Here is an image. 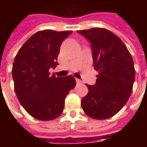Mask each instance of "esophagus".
<instances>
[{
    "instance_id": "34e87169",
    "label": "esophagus",
    "mask_w": 147,
    "mask_h": 147,
    "mask_svg": "<svg viewBox=\"0 0 147 147\" xmlns=\"http://www.w3.org/2000/svg\"><path fill=\"white\" fill-rule=\"evenodd\" d=\"M76 83L79 84V83H82V81L80 80V79H76Z\"/></svg>"
}]
</instances>
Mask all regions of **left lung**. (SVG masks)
Instances as JSON below:
<instances>
[{
    "label": "left lung",
    "instance_id": "obj_1",
    "mask_svg": "<svg viewBox=\"0 0 147 147\" xmlns=\"http://www.w3.org/2000/svg\"><path fill=\"white\" fill-rule=\"evenodd\" d=\"M90 43L94 68L99 74L94 85L82 98L84 113L96 120L110 118L123 108L132 91L136 71L129 51L110 30L92 28L78 30Z\"/></svg>",
    "mask_w": 147,
    "mask_h": 147
}]
</instances>
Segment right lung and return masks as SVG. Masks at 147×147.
<instances>
[{"label": "right lung", "mask_w": 147, "mask_h": 147, "mask_svg": "<svg viewBox=\"0 0 147 147\" xmlns=\"http://www.w3.org/2000/svg\"><path fill=\"white\" fill-rule=\"evenodd\" d=\"M71 30L38 31L18 51L12 65L15 91L22 106L40 120L57 118L64 110V99L76 85L72 76L56 77L49 68L58 65V54Z\"/></svg>", "instance_id": "1"}]
</instances>
